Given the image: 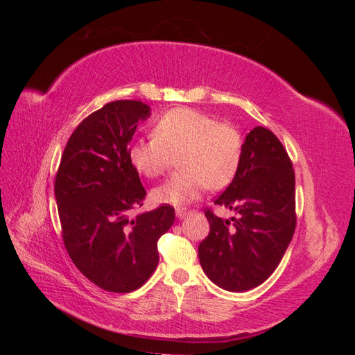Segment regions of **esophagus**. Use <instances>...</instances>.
<instances>
[{"instance_id": "34e87169", "label": "esophagus", "mask_w": 355, "mask_h": 355, "mask_svg": "<svg viewBox=\"0 0 355 355\" xmlns=\"http://www.w3.org/2000/svg\"><path fill=\"white\" fill-rule=\"evenodd\" d=\"M188 214H189V211L185 210V209H176V216L179 219H184L185 216H188Z\"/></svg>"}]
</instances>
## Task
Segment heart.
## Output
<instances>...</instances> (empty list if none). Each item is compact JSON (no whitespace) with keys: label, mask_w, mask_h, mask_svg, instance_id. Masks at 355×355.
<instances>
[{"label":"heart","mask_w":355,"mask_h":355,"mask_svg":"<svg viewBox=\"0 0 355 355\" xmlns=\"http://www.w3.org/2000/svg\"><path fill=\"white\" fill-rule=\"evenodd\" d=\"M154 137L128 146V161L146 178H157L175 164L180 170L153 191L161 204L184 206L204 191L222 189L237 175L243 154L239 128L218 123L192 108H173L158 118Z\"/></svg>","instance_id":"obj_1"}]
</instances>
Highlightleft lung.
I'll use <instances>...</instances> for the list:
<instances>
[{
    "label": "left lung",
    "mask_w": 355,
    "mask_h": 355,
    "mask_svg": "<svg viewBox=\"0 0 355 355\" xmlns=\"http://www.w3.org/2000/svg\"><path fill=\"white\" fill-rule=\"evenodd\" d=\"M214 204L235 213L223 220L207 210L210 232L198 245L204 274L228 292L262 284L292 241L295 171L277 136L257 125L245 136L237 175Z\"/></svg>",
    "instance_id": "1"
}]
</instances>
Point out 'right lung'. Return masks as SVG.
Returning a JSON list of instances; mask_svg holds the SVG:
<instances>
[{
  "label": "right lung",
  "mask_w": 355,
  "mask_h": 355,
  "mask_svg": "<svg viewBox=\"0 0 355 355\" xmlns=\"http://www.w3.org/2000/svg\"><path fill=\"white\" fill-rule=\"evenodd\" d=\"M151 115L141 101H115L84 118L63 151L55 182L62 237L75 266L92 283L128 293L153 275L158 239L175 222V209L128 216L142 206L145 188L128 161V144Z\"/></svg>",
  "instance_id": "right-lung-1"
}]
</instances>
